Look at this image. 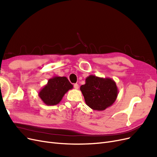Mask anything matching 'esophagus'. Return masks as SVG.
<instances>
[{
    "mask_svg": "<svg viewBox=\"0 0 157 157\" xmlns=\"http://www.w3.org/2000/svg\"><path fill=\"white\" fill-rule=\"evenodd\" d=\"M74 88H75V89H76V90L78 89V88H79L78 84H74Z\"/></svg>",
    "mask_w": 157,
    "mask_h": 157,
    "instance_id": "obj_1",
    "label": "esophagus"
}]
</instances>
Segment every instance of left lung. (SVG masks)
I'll return each instance as SVG.
<instances>
[{"mask_svg": "<svg viewBox=\"0 0 157 157\" xmlns=\"http://www.w3.org/2000/svg\"><path fill=\"white\" fill-rule=\"evenodd\" d=\"M86 105L94 110L103 111L116 101L118 90L111 78H101L90 75L85 84L80 88Z\"/></svg>", "mask_w": 157, "mask_h": 157, "instance_id": "left-lung-1", "label": "left lung"}]
</instances>
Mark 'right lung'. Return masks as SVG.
I'll use <instances>...</instances> for the list:
<instances>
[{
    "mask_svg": "<svg viewBox=\"0 0 157 157\" xmlns=\"http://www.w3.org/2000/svg\"><path fill=\"white\" fill-rule=\"evenodd\" d=\"M73 88L67 77L56 76L50 78L40 90L39 96L46 105H56L61 101L65 94Z\"/></svg>",
    "mask_w": 157,
    "mask_h": 157,
    "instance_id": "obj_1",
    "label": "right lung"
}]
</instances>
